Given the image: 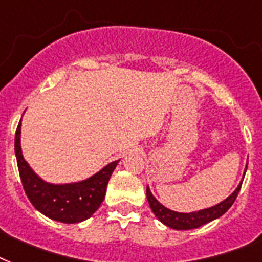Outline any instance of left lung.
<instances>
[{
    "instance_id": "8db88e82",
    "label": "left lung",
    "mask_w": 262,
    "mask_h": 262,
    "mask_svg": "<svg viewBox=\"0 0 262 262\" xmlns=\"http://www.w3.org/2000/svg\"><path fill=\"white\" fill-rule=\"evenodd\" d=\"M247 165L243 172L242 180L246 173ZM242 180L238 184V187L235 188L234 191L231 192L230 195L227 196L226 200H223L222 202L210 206V208L200 209V210H194V212H188V213H183V212H176L172 209L164 206L156 196L151 194L149 186L146 188V195H147V201H149L150 209L154 213V216L159 219L160 222L163 223L164 226L173 228V230H192V228H198V227L208 224L212 220H216L220 216L226 213L227 210L231 208V205L234 204L235 198L238 195L241 186H242Z\"/></svg>"
}]
</instances>
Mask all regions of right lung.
I'll use <instances>...</instances> for the list:
<instances>
[{"mask_svg":"<svg viewBox=\"0 0 262 262\" xmlns=\"http://www.w3.org/2000/svg\"><path fill=\"white\" fill-rule=\"evenodd\" d=\"M20 137L21 120L16 129L15 153L24 191L34 208L46 217L66 224L90 219L102 204L106 186L119 160L105 165L87 179L70 183H50L42 179L24 160Z\"/></svg>","mask_w":262,"mask_h":262,"instance_id":"1","label":"right lung"}]
</instances>
